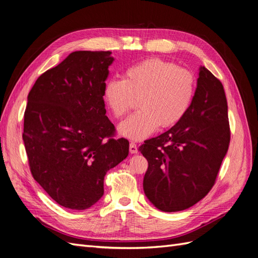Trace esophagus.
<instances>
[{
    "label": "esophagus",
    "mask_w": 258,
    "mask_h": 258,
    "mask_svg": "<svg viewBox=\"0 0 258 258\" xmlns=\"http://www.w3.org/2000/svg\"><path fill=\"white\" fill-rule=\"evenodd\" d=\"M129 151L131 154H137L138 153V147L135 142H131L129 145Z\"/></svg>",
    "instance_id": "1"
}]
</instances>
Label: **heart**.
Listing matches in <instances>:
<instances>
[{
  "mask_svg": "<svg viewBox=\"0 0 258 258\" xmlns=\"http://www.w3.org/2000/svg\"><path fill=\"white\" fill-rule=\"evenodd\" d=\"M195 79L186 69L160 58H150L128 67L123 80H110L103 89L105 104L117 118L127 115L140 97L139 112L120 123L119 132L132 140L151 136L160 126L176 124L188 111Z\"/></svg>",
  "mask_w": 258,
  "mask_h": 258,
  "instance_id": "1",
  "label": "heart"
}]
</instances>
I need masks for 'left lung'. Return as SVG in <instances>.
<instances>
[{
    "label": "left lung",
    "mask_w": 258,
    "mask_h": 258,
    "mask_svg": "<svg viewBox=\"0 0 258 258\" xmlns=\"http://www.w3.org/2000/svg\"><path fill=\"white\" fill-rule=\"evenodd\" d=\"M228 106L220 80L199 69L188 111L176 124L139 147L148 161L143 189L163 212L196 205L212 188L228 151Z\"/></svg>",
    "instance_id": "left-lung-1"
}]
</instances>
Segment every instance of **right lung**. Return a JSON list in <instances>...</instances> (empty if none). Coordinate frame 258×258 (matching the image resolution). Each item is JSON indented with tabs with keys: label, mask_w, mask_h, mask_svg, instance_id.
Masks as SVG:
<instances>
[{
	"label": "right lung",
	"mask_w": 258,
	"mask_h": 258,
	"mask_svg": "<svg viewBox=\"0 0 258 258\" xmlns=\"http://www.w3.org/2000/svg\"><path fill=\"white\" fill-rule=\"evenodd\" d=\"M111 51L80 50L36 80L28 96L22 139L35 181L67 209L86 210L103 196L106 172L129 154L114 139L103 89Z\"/></svg>",
	"instance_id": "right-lung-1"
}]
</instances>
